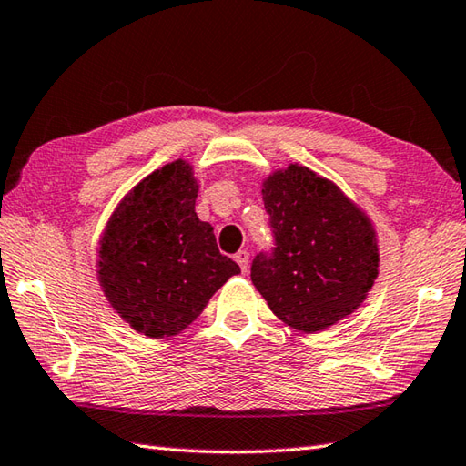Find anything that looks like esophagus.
<instances>
[{"label": "esophagus", "mask_w": 466, "mask_h": 466, "mask_svg": "<svg viewBox=\"0 0 466 466\" xmlns=\"http://www.w3.org/2000/svg\"><path fill=\"white\" fill-rule=\"evenodd\" d=\"M233 259H235L237 263H239L241 271L245 273V271H247V267H249V253H247L245 249H241V251H237V253H235Z\"/></svg>", "instance_id": "obj_1"}]
</instances>
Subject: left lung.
Returning a JSON list of instances; mask_svg holds the SVG:
<instances>
[{
  "mask_svg": "<svg viewBox=\"0 0 466 466\" xmlns=\"http://www.w3.org/2000/svg\"><path fill=\"white\" fill-rule=\"evenodd\" d=\"M275 253L259 255L251 281L268 309L301 333H320L363 305L379 275V239L363 207L301 163L261 185Z\"/></svg>",
  "mask_w": 466,
  "mask_h": 466,
  "instance_id": "1",
  "label": "left lung"
}]
</instances>
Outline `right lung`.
<instances>
[{"instance_id":"right-lung-1","label":"right lung","mask_w":466,"mask_h":466,"mask_svg":"<svg viewBox=\"0 0 466 466\" xmlns=\"http://www.w3.org/2000/svg\"><path fill=\"white\" fill-rule=\"evenodd\" d=\"M199 183L175 159L131 187L103 227L97 283L126 323L151 339L179 335L241 268L195 213Z\"/></svg>"}]
</instances>
